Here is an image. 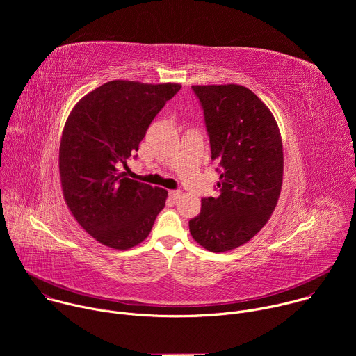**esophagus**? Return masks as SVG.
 <instances>
[{
    "label": "esophagus",
    "mask_w": 356,
    "mask_h": 356,
    "mask_svg": "<svg viewBox=\"0 0 356 356\" xmlns=\"http://www.w3.org/2000/svg\"><path fill=\"white\" fill-rule=\"evenodd\" d=\"M169 195H170V198L176 200V198H179V197L181 195V191H180V190H170V191H169Z\"/></svg>",
    "instance_id": "34e87169"
}]
</instances>
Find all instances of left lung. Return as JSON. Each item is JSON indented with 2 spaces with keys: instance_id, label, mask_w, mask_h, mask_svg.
I'll list each match as a JSON object with an SVG mask.
<instances>
[{
  "instance_id": "left-lung-1",
  "label": "left lung",
  "mask_w": 356,
  "mask_h": 356,
  "mask_svg": "<svg viewBox=\"0 0 356 356\" xmlns=\"http://www.w3.org/2000/svg\"><path fill=\"white\" fill-rule=\"evenodd\" d=\"M191 88L204 111L211 159L221 168V194L201 198L190 234L210 252H227L255 236L275 211L283 183L282 136L270 110L249 88Z\"/></svg>"
}]
</instances>
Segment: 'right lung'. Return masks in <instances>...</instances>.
<instances>
[{
    "label": "right lung",
    "instance_id": "1",
    "mask_svg": "<svg viewBox=\"0 0 356 356\" xmlns=\"http://www.w3.org/2000/svg\"><path fill=\"white\" fill-rule=\"evenodd\" d=\"M180 88L177 83L113 80L86 94L69 114L59 147L63 197L99 243L118 250L139 245L163 210L165 188L125 177L118 168Z\"/></svg>",
    "mask_w": 356,
    "mask_h": 356
}]
</instances>
